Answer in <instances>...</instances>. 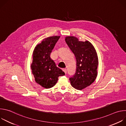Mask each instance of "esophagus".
Listing matches in <instances>:
<instances>
[{"label":"esophagus","instance_id":"esophagus-1","mask_svg":"<svg viewBox=\"0 0 126 126\" xmlns=\"http://www.w3.org/2000/svg\"><path fill=\"white\" fill-rule=\"evenodd\" d=\"M62 70H63V71L64 72V73H65V74L67 73V69H66L64 68V69H63Z\"/></svg>","mask_w":126,"mask_h":126}]
</instances>
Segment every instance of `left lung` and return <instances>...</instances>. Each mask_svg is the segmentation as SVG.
<instances>
[{
    "mask_svg": "<svg viewBox=\"0 0 126 126\" xmlns=\"http://www.w3.org/2000/svg\"><path fill=\"white\" fill-rule=\"evenodd\" d=\"M65 40L77 62L76 73L69 79L70 83L75 89L81 90L91 85L97 76V53L93 44L88 40L81 41L74 36H66Z\"/></svg>",
    "mask_w": 126,
    "mask_h": 126,
    "instance_id": "left-lung-1",
    "label": "left lung"
}]
</instances>
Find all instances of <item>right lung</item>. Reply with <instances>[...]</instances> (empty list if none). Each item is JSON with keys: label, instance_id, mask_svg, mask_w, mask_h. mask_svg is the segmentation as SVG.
<instances>
[{"label": "right lung", "instance_id": "add662e5", "mask_svg": "<svg viewBox=\"0 0 126 126\" xmlns=\"http://www.w3.org/2000/svg\"><path fill=\"white\" fill-rule=\"evenodd\" d=\"M60 37V36H53L44 38L35 47L33 52L32 73L35 82L46 89L53 87L58 77L65 75L50 58L51 53Z\"/></svg>", "mask_w": 126, "mask_h": 126}]
</instances>
